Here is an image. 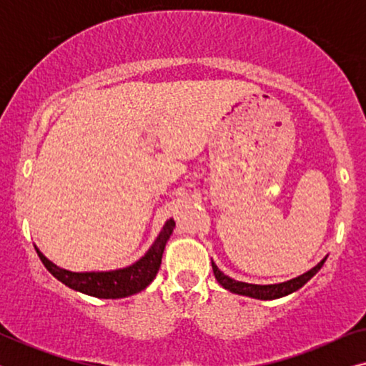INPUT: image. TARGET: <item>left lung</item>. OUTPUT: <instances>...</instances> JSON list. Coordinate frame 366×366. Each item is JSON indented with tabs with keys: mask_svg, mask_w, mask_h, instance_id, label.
<instances>
[{
	"mask_svg": "<svg viewBox=\"0 0 366 366\" xmlns=\"http://www.w3.org/2000/svg\"><path fill=\"white\" fill-rule=\"evenodd\" d=\"M325 262H327V257H325L318 264H315L312 269H308L307 273L300 274V277H297V278L288 280V282L273 283V285H254V283L238 282V280H233V278H229L228 274H224L222 269L214 264L213 259H212V268H213V273H214V278H217V282L222 285L224 290H228V292L243 295V297L257 298V300H277V298L287 297V295L297 292V290L302 288L305 283L310 282V280H312L315 274L320 272V268L323 267Z\"/></svg>",
	"mask_w": 366,
	"mask_h": 366,
	"instance_id": "obj_1",
	"label": "left lung"
}]
</instances>
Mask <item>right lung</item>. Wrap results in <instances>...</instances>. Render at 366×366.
<instances>
[{
  "instance_id": "right-lung-1",
  "label": "right lung",
  "mask_w": 366,
  "mask_h": 366,
  "mask_svg": "<svg viewBox=\"0 0 366 366\" xmlns=\"http://www.w3.org/2000/svg\"><path fill=\"white\" fill-rule=\"evenodd\" d=\"M174 229V219L169 218L163 224L162 232L154 239V243L149 247L147 253L143 254L138 262L124 268L109 269V272H69V269L59 268L58 264L44 257L38 252V257L41 259L44 267L54 278L66 285L68 288L76 290L79 293L89 295L97 298H127L134 293L143 292L149 283L157 277L159 264H162L163 252L167 247L169 237Z\"/></svg>"
}]
</instances>
